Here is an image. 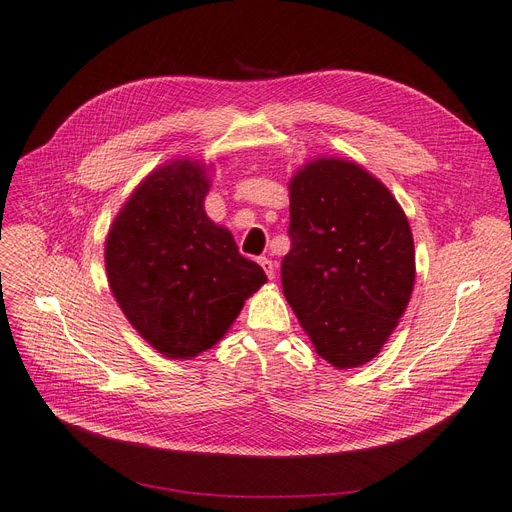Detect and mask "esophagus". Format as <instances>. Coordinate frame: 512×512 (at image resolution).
I'll return each mask as SVG.
<instances>
[{
    "mask_svg": "<svg viewBox=\"0 0 512 512\" xmlns=\"http://www.w3.org/2000/svg\"><path fill=\"white\" fill-rule=\"evenodd\" d=\"M258 262H260V267L264 269V273H267V277L273 279L275 277V264H273V260L271 258H260Z\"/></svg>",
    "mask_w": 512,
    "mask_h": 512,
    "instance_id": "obj_1",
    "label": "esophagus"
}]
</instances>
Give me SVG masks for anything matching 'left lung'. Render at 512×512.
<instances>
[{
    "label": "left lung",
    "mask_w": 512,
    "mask_h": 512,
    "mask_svg": "<svg viewBox=\"0 0 512 512\" xmlns=\"http://www.w3.org/2000/svg\"><path fill=\"white\" fill-rule=\"evenodd\" d=\"M290 252L281 286L317 356L337 368L373 360L415 284L413 233L375 175L315 158L290 180Z\"/></svg>",
    "instance_id": "obj_1"
}]
</instances>
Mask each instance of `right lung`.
I'll use <instances>...</instances> for the list:
<instances>
[{
	"mask_svg": "<svg viewBox=\"0 0 512 512\" xmlns=\"http://www.w3.org/2000/svg\"><path fill=\"white\" fill-rule=\"evenodd\" d=\"M205 163L154 169L114 218L105 271L118 307L163 356L190 360L216 345L267 281L231 231L205 214Z\"/></svg>",
	"mask_w": 512,
	"mask_h": 512,
	"instance_id": "right-lung-1",
	"label": "right lung"
}]
</instances>
